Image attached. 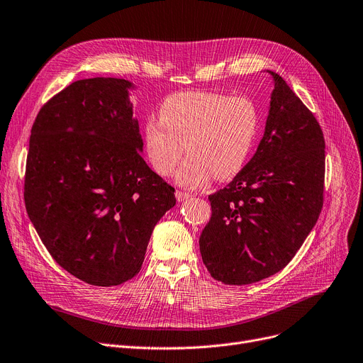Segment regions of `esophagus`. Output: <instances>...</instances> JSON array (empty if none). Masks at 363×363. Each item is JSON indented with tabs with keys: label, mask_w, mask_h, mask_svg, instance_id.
Masks as SVG:
<instances>
[{
	"label": "esophagus",
	"mask_w": 363,
	"mask_h": 363,
	"mask_svg": "<svg viewBox=\"0 0 363 363\" xmlns=\"http://www.w3.org/2000/svg\"><path fill=\"white\" fill-rule=\"evenodd\" d=\"M189 197H191V196H189L188 193H184V191H177V200H178V201H185V200H188Z\"/></svg>",
	"instance_id": "obj_1"
}]
</instances>
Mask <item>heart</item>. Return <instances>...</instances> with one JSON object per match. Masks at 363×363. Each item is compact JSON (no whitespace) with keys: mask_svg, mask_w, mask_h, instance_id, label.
Returning <instances> with one entry per match:
<instances>
[{"mask_svg":"<svg viewBox=\"0 0 363 363\" xmlns=\"http://www.w3.org/2000/svg\"><path fill=\"white\" fill-rule=\"evenodd\" d=\"M259 130L255 103L240 95L211 91L178 92L167 97L159 116L144 123L145 156L159 175L170 177L182 159L178 184L200 186L213 175L234 178L250 157Z\"/></svg>","mask_w":363,"mask_h":363,"instance_id":"obj_1","label":"heart"}]
</instances>
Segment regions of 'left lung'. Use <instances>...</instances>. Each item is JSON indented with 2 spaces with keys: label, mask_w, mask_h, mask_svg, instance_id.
Instances as JSON below:
<instances>
[{
  "label": "left lung",
  "mask_w": 363,
  "mask_h": 363,
  "mask_svg": "<svg viewBox=\"0 0 363 363\" xmlns=\"http://www.w3.org/2000/svg\"><path fill=\"white\" fill-rule=\"evenodd\" d=\"M263 138L252 160L208 196L203 263L228 285L253 284L290 263L323 204L325 140L313 113L278 73Z\"/></svg>",
  "instance_id": "obj_1"
}]
</instances>
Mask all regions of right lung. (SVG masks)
<instances>
[{"instance_id": "right-lung-1", "label": "right lung", "mask_w": 363, "mask_h": 363, "mask_svg": "<svg viewBox=\"0 0 363 363\" xmlns=\"http://www.w3.org/2000/svg\"><path fill=\"white\" fill-rule=\"evenodd\" d=\"M118 78L70 84L38 113L25 204L48 253L81 281L111 287L135 277L175 188L141 156L129 89Z\"/></svg>"}]
</instances>
